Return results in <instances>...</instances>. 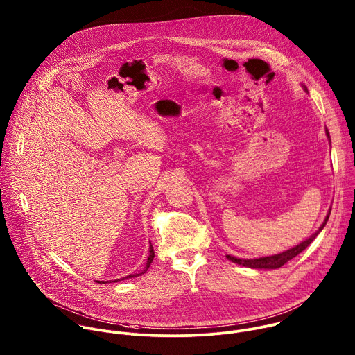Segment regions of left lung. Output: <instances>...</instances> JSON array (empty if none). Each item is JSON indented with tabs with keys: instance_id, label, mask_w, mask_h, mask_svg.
Returning <instances> with one entry per match:
<instances>
[{
	"instance_id": "8db88e82",
	"label": "left lung",
	"mask_w": 355,
	"mask_h": 355,
	"mask_svg": "<svg viewBox=\"0 0 355 355\" xmlns=\"http://www.w3.org/2000/svg\"><path fill=\"white\" fill-rule=\"evenodd\" d=\"M304 89L307 91L306 87H304ZM327 134H328V138H329V132H327ZM329 214H331V210H329V213H328L325 221L322 223V225L320 227V230H318L315 234H313L309 239H306V241L302 242L300 245H297V246H295V248H292V249H289V250H286V252H282V253L274 254V256H268V257H260V259H238V257H234V256L227 254V259L231 260V261L235 263V264H239V266H243V267H249V268H257V270H275V268H279V267H282L284 264H286L289 260H292L293 257H296L297 254H300V253L317 238V235H318V234L324 230V227L327 225V223H328V220H329Z\"/></svg>"
}]
</instances>
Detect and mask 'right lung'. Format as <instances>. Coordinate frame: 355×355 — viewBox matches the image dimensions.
<instances>
[{"instance_id":"add662e5","label":"right lung","mask_w":355,"mask_h":355,"mask_svg":"<svg viewBox=\"0 0 355 355\" xmlns=\"http://www.w3.org/2000/svg\"><path fill=\"white\" fill-rule=\"evenodd\" d=\"M153 257H155V252H153V248H152V245L149 246V256H148V260H146V266H145V270L142 271V272H139V274H130V275H127V277H124V278H121V281H124V279H128V278H135V277H139V275H142V274H145L146 271H148V268H149V266H150V263L153 261ZM117 281H120V279H116V281H112V282H117ZM96 282H102V284H109V281H96Z\"/></svg>"}]
</instances>
